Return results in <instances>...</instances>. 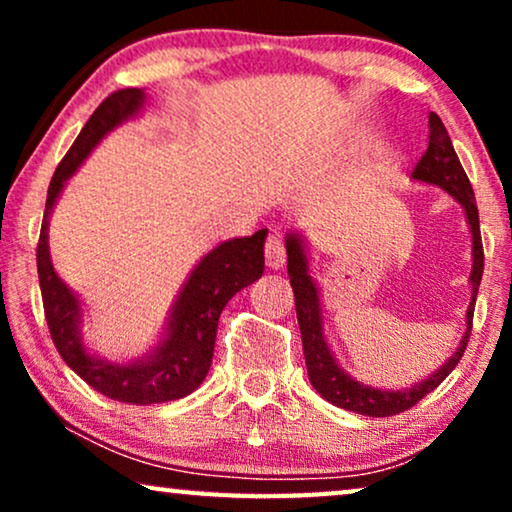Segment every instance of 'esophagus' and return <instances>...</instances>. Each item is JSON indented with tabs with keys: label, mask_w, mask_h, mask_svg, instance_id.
Masks as SVG:
<instances>
[{
	"label": "esophagus",
	"mask_w": 512,
	"mask_h": 512,
	"mask_svg": "<svg viewBox=\"0 0 512 512\" xmlns=\"http://www.w3.org/2000/svg\"><path fill=\"white\" fill-rule=\"evenodd\" d=\"M284 261L286 249L282 237H279V233H272L268 240H265V265H268L270 270H279L284 268Z\"/></svg>",
	"instance_id": "obj_1"
}]
</instances>
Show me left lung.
<instances>
[{
  "mask_svg": "<svg viewBox=\"0 0 512 512\" xmlns=\"http://www.w3.org/2000/svg\"><path fill=\"white\" fill-rule=\"evenodd\" d=\"M412 179L422 181V184L440 186L464 207L466 223L468 228H471L473 242V268L471 277H468V282H471V303H468L466 310V331L461 335L457 352L422 382L410 384V387L405 389H377L370 387V384L354 380L352 375L345 373V368H340L338 359H335V354L331 352V345L326 342L319 286L310 275V258H307L303 235H300L298 230L286 235V256H289L286 258V270H289L293 296H296V314L300 335H303L305 366L312 387L317 389L319 396L326 398L328 403L338 405L342 410L359 412V415L366 417H391L412 408V405L422 401L426 394H431V391L452 373L468 345V335H471L473 328L475 298H478L482 268H485V254H482L480 240V219L478 207H475L471 181H468L464 167H461L457 153H454L452 139L447 135L443 121H440L436 114L429 116V146H426L422 160H419L415 170H412Z\"/></svg>",
  "mask_w": 512,
  "mask_h": 512,
  "instance_id": "left-lung-1",
  "label": "left lung"
}]
</instances>
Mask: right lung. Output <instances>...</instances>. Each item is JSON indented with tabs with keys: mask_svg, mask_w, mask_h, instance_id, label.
<instances>
[{
	"mask_svg": "<svg viewBox=\"0 0 512 512\" xmlns=\"http://www.w3.org/2000/svg\"><path fill=\"white\" fill-rule=\"evenodd\" d=\"M142 88L111 93L93 111L72 149L60 160L46 195V212L37 244V270L48 331L69 368L107 398L132 405L167 403L184 398L205 380L212 366L216 328L228 300L263 275V244L268 230L251 237L221 242L186 277L163 328V338L149 352L130 361H109L90 352L83 342L81 300L58 277L48 251V221L67 181L74 177L90 151L144 109Z\"/></svg>",
	"mask_w": 512,
	"mask_h": 512,
	"instance_id": "add662e5",
	"label": "right lung"
}]
</instances>
